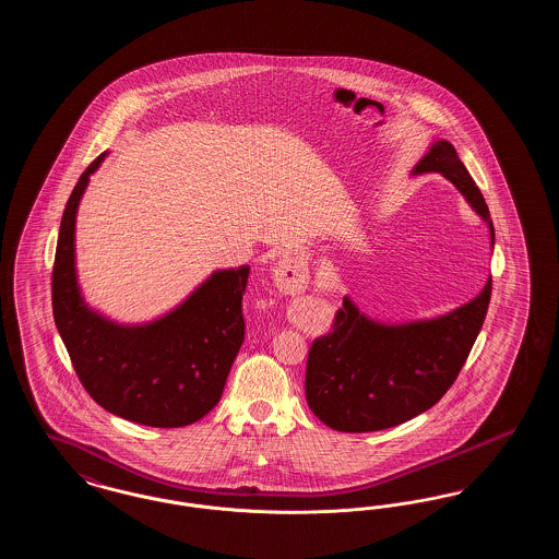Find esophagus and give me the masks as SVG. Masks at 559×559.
I'll list each match as a JSON object with an SVG mask.
<instances>
[{
	"mask_svg": "<svg viewBox=\"0 0 559 559\" xmlns=\"http://www.w3.org/2000/svg\"><path fill=\"white\" fill-rule=\"evenodd\" d=\"M292 271L289 267H283V270H278V281H281V285L287 289V292H301L304 289V285H306V281L304 278H299V274L293 270V276L289 277L286 272Z\"/></svg>",
	"mask_w": 559,
	"mask_h": 559,
	"instance_id": "34e87169",
	"label": "esophagus"
}]
</instances>
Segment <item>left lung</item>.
I'll use <instances>...</instances> for the list:
<instances>
[{"instance_id": "8db88e82", "label": "left lung", "mask_w": 559, "mask_h": 559, "mask_svg": "<svg viewBox=\"0 0 559 559\" xmlns=\"http://www.w3.org/2000/svg\"><path fill=\"white\" fill-rule=\"evenodd\" d=\"M442 174L490 228L488 205L449 140L431 144L413 169ZM492 278L465 306L444 317L383 324L365 317L347 297L333 331L312 342L306 365V400L324 426L347 433L400 426L431 408L463 369L490 304Z\"/></svg>"}]
</instances>
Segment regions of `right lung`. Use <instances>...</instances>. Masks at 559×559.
Wrapping results in <instances>:
<instances>
[{
  "instance_id": "add662e5",
  "label": "right lung",
  "mask_w": 559,
  "mask_h": 559,
  "mask_svg": "<svg viewBox=\"0 0 559 559\" xmlns=\"http://www.w3.org/2000/svg\"><path fill=\"white\" fill-rule=\"evenodd\" d=\"M105 157L81 174L60 219L53 322L81 385L105 411L140 426H190L222 399L245 340L249 266L215 270L176 310L146 324L123 326L90 310L75 274V215L90 176Z\"/></svg>"
}]
</instances>
